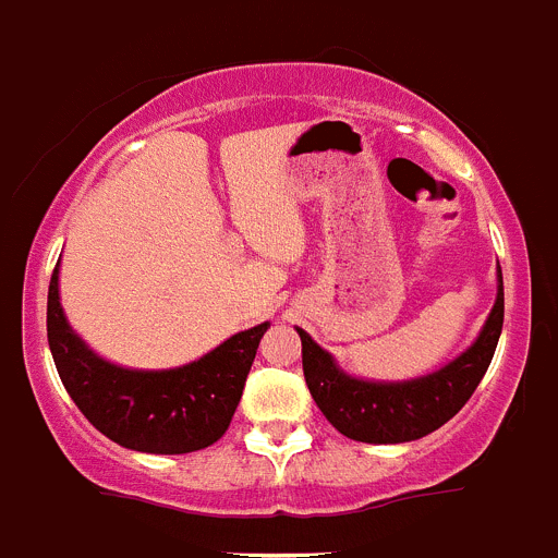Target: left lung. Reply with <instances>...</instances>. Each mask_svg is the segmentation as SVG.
<instances>
[{"label":"left lung","mask_w":558,"mask_h":558,"mask_svg":"<svg viewBox=\"0 0 558 558\" xmlns=\"http://www.w3.org/2000/svg\"><path fill=\"white\" fill-rule=\"evenodd\" d=\"M502 329V274H497V299L481 335L463 354L445 368L408 383H368L349 377L304 329L302 363L304 379L315 405L322 408L329 425L354 441L366 445H402L450 422L466 399L475 393L495 357Z\"/></svg>","instance_id":"left-lung-1"}]
</instances>
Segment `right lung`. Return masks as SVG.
<instances>
[{"label":"right lung","instance_id":"obj_1","mask_svg":"<svg viewBox=\"0 0 558 558\" xmlns=\"http://www.w3.org/2000/svg\"><path fill=\"white\" fill-rule=\"evenodd\" d=\"M268 327L231 335L186 366L133 372L102 360L72 332L58 299V265L49 279L47 340L63 388L102 436L136 452L181 456L215 445L229 430Z\"/></svg>","mask_w":558,"mask_h":558}]
</instances>
